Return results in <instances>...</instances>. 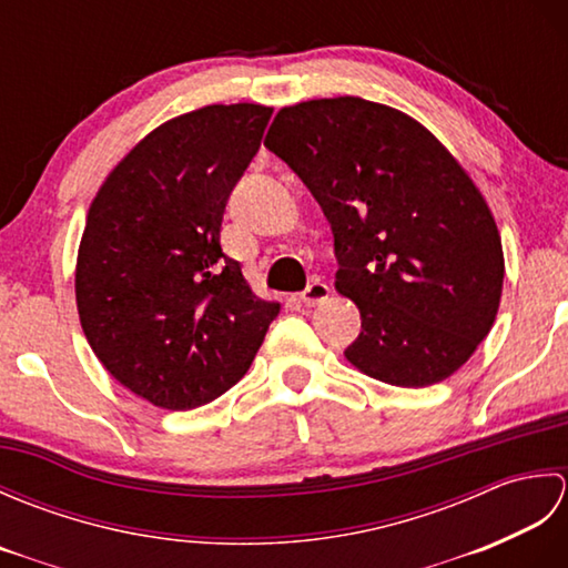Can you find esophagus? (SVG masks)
I'll return each instance as SVG.
<instances>
[{
	"mask_svg": "<svg viewBox=\"0 0 568 568\" xmlns=\"http://www.w3.org/2000/svg\"><path fill=\"white\" fill-rule=\"evenodd\" d=\"M329 285L322 283V281H312L303 293H300V300H303L305 307H315V305H322L327 303L329 300Z\"/></svg>",
	"mask_w": 568,
	"mask_h": 568,
	"instance_id": "34e87169",
	"label": "esophagus"
}]
</instances>
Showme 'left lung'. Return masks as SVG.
<instances>
[{
    "label": "left lung",
    "instance_id": "1",
    "mask_svg": "<svg viewBox=\"0 0 568 568\" xmlns=\"http://www.w3.org/2000/svg\"><path fill=\"white\" fill-rule=\"evenodd\" d=\"M263 143L332 224L334 287L361 312L348 364L400 388L462 368L505 275L496 220L462 163L417 119L352 94L283 106Z\"/></svg>",
    "mask_w": 568,
    "mask_h": 568
}]
</instances>
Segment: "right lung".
<instances>
[{
    "mask_svg": "<svg viewBox=\"0 0 568 568\" xmlns=\"http://www.w3.org/2000/svg\"><path fill=\"white\" fill-rule=\"evenodd\" d=\"M271 114L239 102L168 119L90 204L75 265L82 332L112 378L155 407L226 393L281 312L220 246L226 200Z\"/></svg>",
    "mask_w": 568,
    "mask_h": 568,
    "instance_id": "1",
    "label": "right lung"
}]
</instances>
